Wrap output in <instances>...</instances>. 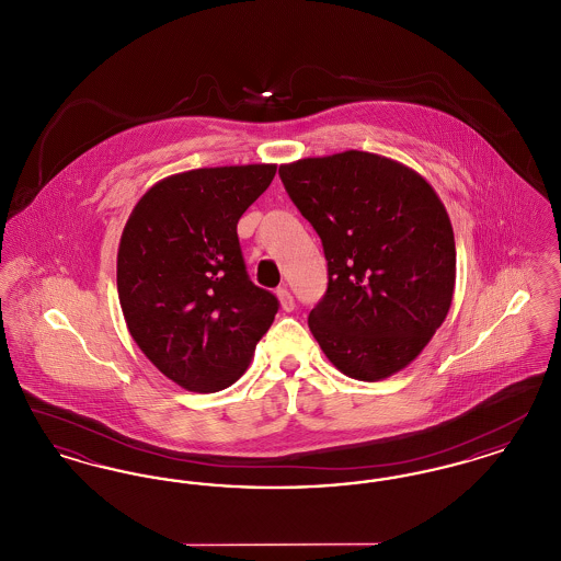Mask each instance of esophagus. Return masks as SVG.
I'll return each mask as SVG.
<instances>
[{
  "label": "esophagus",
  "mask_w": 561,
  "mask_h": 561,
  "mask_svg": "<svg viewBox=\"0 0 561 561\" xmlns=\"http://www.w3.org/2000/svg\"><path fill=\"white\" fill-rule=\"evenodd\" d=\"M277 298H279V305H282V309H284V311H293L294 296L290 294V290L286 288V286L277 288Z\"/></svg>",
  "instance_id": "obj_1"
}]
</instances>
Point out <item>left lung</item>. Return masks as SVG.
I'll return each instance as SVG.
<instances>
[{
    "label": "left lung",
    "instance_id": "1",
    "mask_svg": "<svg viewBox=\"0 0 561 561\" xmlns=\"http://www.w3.org/2000/svg\"><path fill=\"white\" fill-rule=\"evenodd\" d=\"M279 176L328 261V290L309 313L321 351L357 380L400 373L453 305L456 245L442 199L412 168L366 151L284 163Z\"/></svg>",
    "mask_w": 561,
    "mask_h": 561
}]
</instances>
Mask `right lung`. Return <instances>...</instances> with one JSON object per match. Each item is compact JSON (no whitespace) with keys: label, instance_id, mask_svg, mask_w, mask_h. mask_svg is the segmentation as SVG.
<instances>
[{"label":"right lung","instance_id":"obj_1","mask_svg":"<svg viewBox=\"0 0 561 561\" xmlns=\"http://www.w3.org/2000/svg\"><path fill=\"white\" fill-rule=\"evenodd\" d=\"M277 165L199 168L149 188L124 227L117 293L134 343L187 391L233 385L279 309L248 277L238 220Z\"/></svg>","mask_w":561,"mask_h":561}]
</instances>
